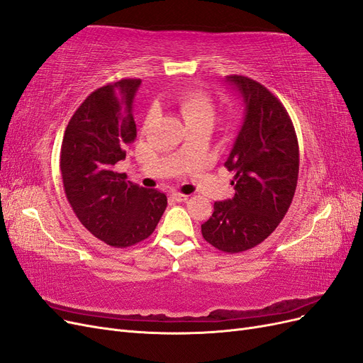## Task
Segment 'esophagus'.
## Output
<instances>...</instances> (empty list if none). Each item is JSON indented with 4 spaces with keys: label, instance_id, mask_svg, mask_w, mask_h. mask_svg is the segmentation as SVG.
Instances as JSON below:
<instances>
[{
    "label": "esophagus",
    "instance_id": "esophagus-1",
    "mask_svg": "<svg viewBox=\"0 0 363 363\" xmlns=\"http://www.w3.org/2000/svg\"><path fill=\"white\" fill-rule=\"evenodd\" d=\"M171 199H172V201L183 203V201H186V200L189 199V195H184V194H180V192H174V194L171 195Z\"/></svg>",
    "mask_w": 363,
    "mask_h": 363
}]
</instances>
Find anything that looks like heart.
Wrapping results in <instances>:
<instances>
[{"instance_id": "b5f03b06", "label": "heart", "mask_w": 363, "mask_h": 363, "mask_svg": "<svg viewBox=\"0 0 363 363\" xmlns=\"http://www.w3.org/2000/svg\"><path fill=\"white\" fill-rule=\"evenodd\" d=\"M175 103H177L180 113L186 124L195 123L200 119H213L215 111L213 104L204 92L196 89H184L180 91L175 96Z\"/></svg>"}]
</instances>
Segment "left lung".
<instances>
[{
	"mask_svg": "<svg viewBox=\"0 0 363 363\" xmlns=\"http://www.w3.org/2000/svg\"><path fill=\"white\" fill-rule=\"evenodd\" d=\"M245 106L244 124L224 167L235 172V196L216 201L201 224L203 238L219 251H247L263 242L292 203L298 180V140L286 108L265 86L227 75Z\"/></svg>",
	"mask_w": 363,
	"mask_h": 363,
	"instance_id": "1",
	"label": "left lung"
}]
</instances>
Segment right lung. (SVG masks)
<instances>
[{"label":"right lung","mask_w":363,"mask_h":363,"mask_svg":"<svg viewBox=\"0 0 363 363\" xmlns=\"http://www.w3.org/2000/svg\"><path fill=\"white\" fill-rule=\"evenodd\" d=\"M140 79L98 87L77 108L60 150L63 188L74 213L107 245L127 248L147 239L167 208V195L124 179L113 167L136 139L133 100Z\"/></svg>","instance_id":"right-lung-1"}]
</instances>
